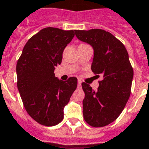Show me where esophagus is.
<instances>
[{"label": "esophagus", "mask_w": 149, "mask_h": 149, "mask_svg": "<svg viewBox=\"0 0 149 149\" xmlns=\"http://www.w3.org/2000/svg\"><path fill=\"white\" fill-rule=\"evenodd\" d=\"M81 85V80H78V85Z\"/></svg>", "instance_id": "34e87169"}]
</instances>
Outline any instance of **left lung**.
Here are the masks:
<instances>
[{
  "label": "left lung",
  "instance_id": "1",
  "mask_svg": "<svg viewBox=\"0 0 149 149\" xmlns=\"http://www.w3.org/2000/svg\"><path fill=\"white\" fill-rule=\"evenodd\" d=\"M77 38L93 49L91 70L100 74L97 90L83 82V116L92 127H101L121 114L131 94L133 69L124 45L110 32L100 29L75 31Z\"/></svg>",
  "mask_w": 149,
  "mask_h": 149
}]
</instances>
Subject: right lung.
<instances>
[{
	"instance_id": "right-lung-1",
	"label": "right lung",
	"mask_w": 149,
	"mask_h": 149,
	"mask_svg": "<svg viewBox=\"0 0 149 149\" xmlns=\"http://www.w3.org/2000/svg\"><path fill=\"white\" fill-rule=\"evenodd\" d=\"M74 32L42 29L28 40L17 63V89L25 109L42 125L52 127L63 120L64 107L77 89V77L64 81L54 73Z\"/></svg>"
}]
</instances>
